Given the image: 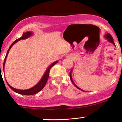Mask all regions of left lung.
Listing matches in <instances>:
<instances>
[{"label": "left lung", "instance_id": "obj_1", "mask_svg": "<svg viewBox=\"0 0 122 122\" xmlns=\"http://www.w3.org/2000/svg\"><path fill=\"white\" fill-rule=\"evenodd\" d=\"M105 37H106V38L107 39V41H109V42H110V43H112L114 45H115V43H114V42H113V39L112 36L111 35H110V34H109V33H107V34H106V35H105ZM71 71H72V70H71V71H70V80H71V82H72L73 83V85H75V86H76V87H77V88H78V89H80L79 88V87H77V86H76V85H75V83H74L73 81V80H72V78H71ZM80 90H81V89H80Z\"/></svg>", "mask_w": 122, "mask_h": 122}]
</instances>
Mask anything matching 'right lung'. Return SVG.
Here are the masks:
<instances>
[{
	"label": "right lung",
	"mask_w": 122,
	"mask_h": 122,
	"mask_svg": "<svg viewBox=\"0 0 122 122\" xmlns=\"http://www.w3.org/2000/svg\"><path fill=\"white\" fill-rule=\"evenodd\" d=\"M33 33H32L31 32H26V33H23L22 37H20L19 39H16V41H15V42L10 45V47L9 48L8 51H7V54H6V57H5V58L4 63H3V70H4V66H5V61H6V57H7V55H8V53H9V52L10 49V48L12 47V46H13L14 44L16 43V42H18L19 41H20V40L25 39H27V37H30V36ZM57 63V61H55L54 63H53L52 65H51V66L48 67V68H47V70H46V72H45V73L44 74L43 76L42 77V79L40 80V81L37 84V85H35V86H33V87H32V88L29 89H27V90H19V89H16L13 88V87H12V86H10V85H9L7 82V85H8V86H9L10 88L12 89V90H13V91L17 93H19V94H21V95H35V94L37 93H38L39 92L41 91V90H42V89L44 87H45V86L46 85V82H47V79H48V78H49V76L50 70H51V69L52 68V67H53V66L55 64Z\"/></svg>",
	"instance_id": "obj_1"
}]
</instances>
